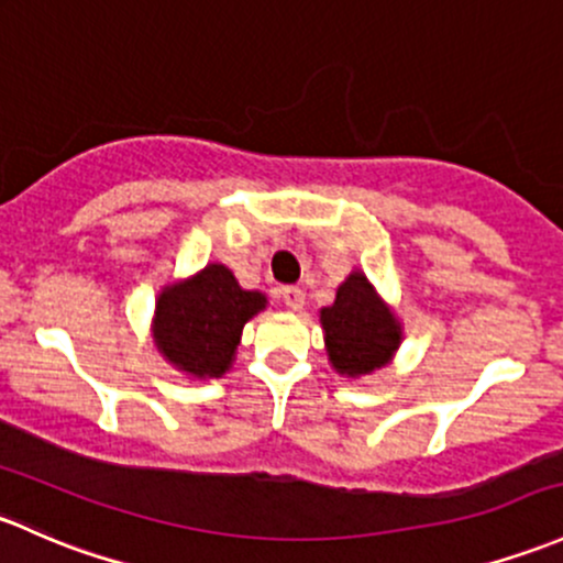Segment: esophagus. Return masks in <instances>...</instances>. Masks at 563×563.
Wrapping results in <instances>:
<instances>
[{
  "mask_svg": "<svg viewBox=\"0 0 563 563\" xmlns=\"http://www.w3.org/2000/svg\"><path fill=\"white\" fill-rule=\"evenodd\" d=\"M280 297H283V301H286L288 310H301V305H305V291L297 286H286L280 291Z\"/></svg>",
  "mask_w": 563,
  "mask_h": 563,
  "instance_id": "esophagus-1",
  "label": "esophagus"
}]
</instances>
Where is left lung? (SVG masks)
<instances>
[{"label":"left lung","instance_id":"1","mask_svg":"<svg viewBox=\"0 0 563 563\" xmlns=\"http://www.w3.org/2000/svg\"><path fill=\"white\" fill-rule=\"evenodd\" d=\"M321 323L329 361L336 372L351 377L386 366L401 340L399 323L361 272H353L336 288L334 305L321 310Z\"/></svg>","mask_w":563,"mask_h":563}]
</instances>
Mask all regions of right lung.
I'll return each instance as SVG.
<instances>
[{
	"instance_id": "add662e5",
	"label": "right lung",
	"mask_w": 563,
	"mask_h": 563,
	"mask_svg": "<svg viewBox=\"0 0 563 563\" xmlns=\"http://www.w3.org/2000/svg\"><path fill=\"white\" fill-rule=\"evenodd\" d=\"M266 305L258 291H242L223 264H210L183 286L162 294L156 345L177 369L221 377L232 364L242 327Z\"/></svg>"
}]
</instances>
